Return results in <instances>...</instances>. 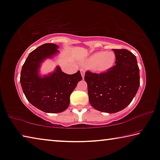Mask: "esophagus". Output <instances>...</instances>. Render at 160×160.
I'll list each match as a JSON object with an SVG mask.
<instances>
[{"label": "esophagus", "mask_w": 160, "mask_h": 160, "mask_svg": "<svg viewBox=\"0 0 160 160\" xmlns=\"http://www.w3.org/2000/svg\"><path fill=\"white\" fill-rule=\"evenodd\" d=\"M80 72H81V75H82V78H84V75H85V70H83V69H80Z\"/></svg>", "instance_id": "1"}]
</instances>
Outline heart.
<instances>
[{
    "label": "heart",
    "mask_w": 160,
    "mask_h": 160,
    "mask_svg": "<svg viewBox=\"0 0 160 160\" xmlns=\"http://www.w3.org/2000/svg\"><path fill=\"white\" fill-rule=\"evenodd\" d=\"M116 61V54L113 52H99L90 56L87 64L95 70L106 71L113 66Z\"/></svg>",
    "instance_id": "1"
}]
</instances>
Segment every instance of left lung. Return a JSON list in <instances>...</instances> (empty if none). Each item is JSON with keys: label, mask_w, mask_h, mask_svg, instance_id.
Segmentation results:
<instances>
[{"label": "left lung", "mask_w": 160, "mask_h": 160, "mask_svg": "<svg viewBox=\"0 0 160 160\" xmlns=\"http://www.w3.org/2000/svg\"><path fill=\"white\" fill-rule=\"evenodd\" d=\"M116 65L106 72H85L89 102L95 109L116 113L124 109L137 94L140 85L137 58L125 49H113Z\"/></svg>", "instance_id": "8db88e82"}]
</instances>
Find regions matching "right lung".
Returning <instances> with one entry per match:
<instances>
[{"label": "right lung", "instance_id": "add662e5", "mask_svg": "<svg viewBox=\"0 0 160 160\" xmlns=\"http://www.w3.org/2000/svg\"><path fill=\"white\" fill-rule=\"evenodd\" d=\"M59 46L44 44L29 54L22 66L20 81L28 101L46 113H60L70 105V96L78 82L82 79L80 70L72 75L64 73L57 67L49 76L40 78L38 69L40 63L56 54Z\"/></svg>", "mask_w": 160, "mask_h": 160}]
</instances>
